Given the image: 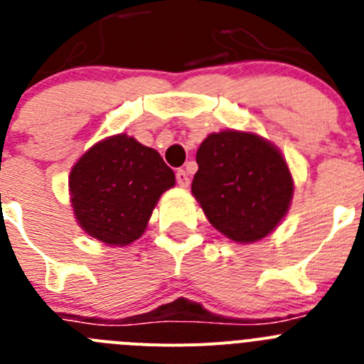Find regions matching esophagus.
Returning <instances> with one entry per match:
<instances>
[{
    "label": "esophagus",
    "instance_id": "34e87169",
    "mask_svg": "<svg viewBox=\"0 0 364 364\" xmlns=\"http://www.w3.org/2000/svg\"><path fill=\"white\" fill-rule=\"evenodd\" d=\"M176 184L182 186V188H188L189 186V175L184 169H178V171H176Z\"/></svg>",
    "mask_w": 364,
    "mask_h": 364
}]
</instances>
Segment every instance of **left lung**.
I'll return each instance as SVG.
<instances>
[{
    "instance_id": "obj_1",
    "label": "left lung",
    "mask_w": 364,
    "mask_h": 364,
    "mask_svg": "<svg viewBox=\"0 0 364 364\" xmlns=\"http://www.w3.org/2000/svg\"><path fill=\"white\" fill-rule=\"evenodd\" d=\"M191 191L211 226L235 242L272 233L294 195L290 169L277 147L252 133L222 131L197 151Z\"/></svg>"
}]
</instances>
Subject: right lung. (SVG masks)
I'll return each instance as SVG.
<instances>
[{
  "label": "right lung",
  "instance_id": "obj_1",
  "mask_svg": "<svg viewBox=\"0 0 364 364\" xmlns=\"http://www.w3.org/2000/svg\"><path fill=\"white\" fill-rule=\"evenodd\" d=\"M173 186L175 173L162 156L127 134L91 147L69 178L80 226L111 246L142 237L160 195Z\"/></svg>",
  "mask_w": 364,
  "mask_h": 364
}]
</instances>
